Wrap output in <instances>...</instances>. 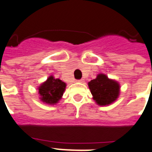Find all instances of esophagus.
<instances>
[{"label":"esophagus","instance_id":"esophagus-1","mask_svg":"<svg viewBox=\"0 0 152 152\" xmlns=\"http://www.w3.org/2000/svg\"><path fill=\"white\" fill-rule=\"evenodd\" d=\"M77 82H79V83H83V82H84V80H83V79H80V80H77Z\"/></svg>","mask_w":152,"mask_h":152}]
</instances>
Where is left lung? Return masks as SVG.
<instances>
[{
    "instance_id": "1",
    "label": "left lung",
    "mask_w": 152,
    "mask_h": 152,
    "mask_svg": "<svg viewBox=\"0 0 152 152\" xmlns=\"http://www.w3.org/2000/svg\"><path fill=\"white\" fill-rule=\"evenodd\" d=\"M88 87L93 99L99 105H107L117 99L120 93V85L116 81L110 80L104 74L88 83Z\"/></svg>"
}]
</instances>
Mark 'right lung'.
I'll list each match as a JSON object with an SVG mask.
<instances>
[{
  "mask_svg": "<svg viewBox=\"0 0 152 152\" xmlns=\"http://www.w3.org/2000/svg\"><path fill=\"white\" fill-rule=\"evenodd\" d=\"M66 84L59 79H55L53 76H49L48 80L39 87L40 99L46 104H56L65 90Z\"/></svg>",
  "mask_w": 152,
  "mask_h": 152,
  "instance_id": "obj_1",
  "label": "right lung"
}]
</instances>
